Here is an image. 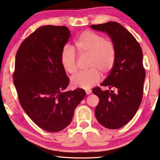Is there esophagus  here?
<instances>
[{"label":"esophagus","instance_id":"esophagus-1","mask_svg":"<svg viewBox=\"0 0 160 160\" xmlns=\"http://www.w3.org/2000/svg\"><path fill=\"white\" fill-rule=\"evenodd\" d=\"M85 92L87 93V94H91L92 90L91 89H85Z\"/></svg>","mask_w":160,"mask_h":160}]
</instances>
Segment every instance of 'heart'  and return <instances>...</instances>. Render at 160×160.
Wrapping results in <instances>:
<instances>
[{
	"instance_id": "1",
	"label": "heart",
	"mask_w": 160,
	"mask_h": 160,
	"mask_svg": "<svg viewBox=\"0 0 160 160\" xmlns=\"http://www.w3.org/2000/svg\"><path fill=\"white\" fill-rule=\"evenodd\" d=\"M75 47L80 54L89 55L88 71L78 72L71 78L74 88L89 89L99 82L101 74L108 73L114 66L116 49L112 40L92 31H85L75 40ZM61 63L64 70L74 74L78 70L77 55L74 49L66 45L60 54Z\"/></svg>"
}]
</instances>
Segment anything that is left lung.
<instances>
[{"label": "left lung", "instance_id": "1", "mask_svg": "<svg viewBox=\"0 0 160 160\" xmlns=\"http://www.w3.org/2000/svg\"><path fill=\"white\" fill-rule=\"evenodd\" d=\"M92 28L106 32L116 49L114 66L108 76L92 92L99 98L95 115L101 125L110 129L121 128L133 118L143 98L146 71L143 52L137 40L123 26L115 22L93 24Z\"/></svg>", "mask_w": 160, "mask_h": 160}]
</instances>
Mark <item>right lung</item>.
I'll use <instances>...</instances> for the list:
<instances>
[{"mask_svg":"<svg viewBox=\"0 0 160 160\" xmlns=\"http://www.w3.org/2000/svg\"><path fill=\"white\" fill-rule=\"evenodd\" d=\"M71 36L66 27L43 26L22 42L16 54L13 81L19 103L28 117L49 132L71 123L86 94L80 88L63 92L69 78L60 54Z\"/></svg>","mask_w":160,"mask_h":160,"instance_id":"1","label":"right lung"}]
</instances>
